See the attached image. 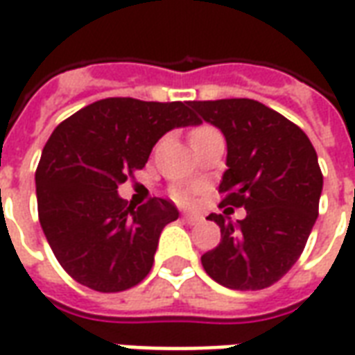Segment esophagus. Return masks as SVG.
<instances>
[{"label": "esophagus", "mask_w": 355, "mask_h": 355, "mask_svg": "<svg viewBox=\"0 0 355 355\" xmlns=\"http://www.w3.org/2000/svg\"><path fill=\"white\" fill-rule=\"evenodd\" d=\"M183 220L187 223H191V225H197V223L202 222V216L195 212H183Z\"/></svg>", "instance_id": "34e87169"}]
</instances>
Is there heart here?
<instances>
[{
    "instance_id": "1",
    "label": "heart",
    "mask_w": 355,
    "mask_h": 355,
    "mask_svg": "<svg viewBox=\"0 0 355 355\" xmlns=\"http://www.w3.org/2000/svg\"><path fill=\"white\" fill-rule=\"evenodd\" d=\"M208 132H214L212 128H208V125H200V128H197V130H193V133H191V137H197V135H205V133ZM191 195H193V189H178L173 191V197L178 198V200H182V202H187L191 198Z\"/></svg>"
}]
</instances>
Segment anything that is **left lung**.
I'll use <instances>...</instances> for the list:
<instances>
[{
	"label": "left lung",
	"mask_w": 355,
	"mask_h": 355,
	"mask_svg": "<svg viewBox=\"0 0 355 355\" xmlns=\"http://www.w3.org/2000/svg\"><path fill=\"white\" fill-rule=\"evenodd\" d=\"M189 107L227 143L222 205L246 210L235 223L222 214L206 218L220 225L222 241L202 254V268L227 288H266L296 263L318 220L323 189L318 153L298 125L254 99L191 101Z\"/></svg>",
	"instance_id": "8db88e82"
}]
</instances>
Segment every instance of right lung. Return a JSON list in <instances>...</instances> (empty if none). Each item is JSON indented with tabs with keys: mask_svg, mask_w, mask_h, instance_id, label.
<instances>
[{
	"mask_svg": "<svg viewBox=\"0 0 355 355\" xmlns=\"http://www.w3.org/2000/svg\"><path fill=\"white\" fill-rule=\"evenodd\" d=\"M189 103L110 97L55 128L36 170L37 216L55 258L80 285L120 293L147 277L178 208L166 198L125 206L118 185L141 170L173 128L197 125Z\"/></svg>",
	"mask_w": 355,
	"mask_h": 355,
	"instance_id": "right-lung-1",
	"label": "right lung"
}]
</instances>
